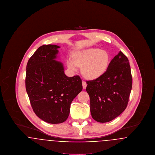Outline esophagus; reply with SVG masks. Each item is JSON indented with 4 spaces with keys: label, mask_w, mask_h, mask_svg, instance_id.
<instances>
[{
    "label": "esophagus",
    "mask_w": 155,
    "mask_h": 155,
    "mask_svg": "<svg viewBox=\"0 0 155 155\" xmlns=\"http://www.w3.org/2000/svg\"><path fill=\"white\" fill-rule=\"evenodd\" d=\"M82 87H83V89H85L86 88L87 85V84L86 82H85V81H82Z\"/></svg>",
    "instance_id": "34e87169"
}]
</instances>
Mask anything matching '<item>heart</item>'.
<instances>
[{"label": "heart", "mask_w": 155, "mask_h": 155, "mask_svg": "<svg viewBox=\"0 0 155 155\" xmlns=\"http://www.w3.org/2000/svg\"><path fill=\"white\" fill-rule=\"evenodd\" d=\"M109 63L108 52L97 48H89L76 52L73 60L68 59L67 64L73 70H76L78 66H82V73L87 78L95 79L106 72Z\"/></svg>", "instance_id": "1"}]
</instances>
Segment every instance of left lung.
<instances>
[{"mask_svg":"<svg viewBox=\"0 0 155 155\" xmlns=\"http://www.w3.org/2000/svg\"><path fill=\"white\" fill-rule=\"evenodd\" d=\"M92 118L107 123L125 110L132 89L133 79L128 58L120 51L111 60L106 72L87 81Z\"/></svg>","mask_w":155,"mask_h":155,"instance_id":"obj_1","label":"left lung"}]
</instances>
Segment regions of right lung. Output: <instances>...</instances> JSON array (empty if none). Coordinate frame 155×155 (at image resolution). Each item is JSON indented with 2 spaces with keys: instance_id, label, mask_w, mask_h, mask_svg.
Here are the masks:
<instances>
[{
  "instance_id": "right-lung-1",
  "label": "right lung",
  "mask_w": 155,
  "mask_h": 155,
  "mask_svg": "<svg viewBox=\"0 0 155 155\" xmlns=\"http://www.w3.org/2000/svg\"><path fill=\"white\" fill-rule=\"evenodd\" d=\"M60 46H40L28 60L25 88L35 114L45 122L59 124L66 120L70 104L82 89L79 75L69 77L63 64L56 59Z\"/></svg>"
}]
</instances>
